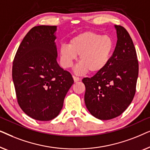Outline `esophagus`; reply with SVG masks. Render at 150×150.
Here are the masks:
<instances>
[{
    "label": "esophagus",
    "instance_id": "esophagus-1",
    "mask_svg": "<svg viewBox=\"0 0 150 150\" xmlns=\"http://www.w3.org/2000/svg\"><path fill=\"white\" fill-rule=\"evenodd\" d=\"M73 79H74V83H77L78 81H79L80 80H81L80 79V78L74 76H73Z\"/></svg>",
    "mask_w": 150,
    "mask_h": 150
}]
</instances>
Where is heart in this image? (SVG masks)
Masks as SVG:
<instances>
[{
    "instance_id": "obj_1",
    "label": "heart",
    "mask_w": 150,
    "mask_h": 150,
    "mask_svg": "<svg viewBox=\"0 0 150 150\" xmlns=\"http://www.w3.org/2000/svg\"><path fill=\"white\" fill-rule=\"evenodd\" d=\"M115 50L113 39L109 35L94 31H85L69 40V45L63 44L59 49L60 62L63 67L69 68L79 55L80 63L76 68L77 74L102 71L109 63Z\"/></svg>"
}]
</instances>
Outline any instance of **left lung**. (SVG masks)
Here are the masks:
<instances>
[{
    "label": "left lung",
    "mask_w": 150,
    "mask_h": 150,
    "mask_svg": "<svg viewBox=\"0 0 150 150\" xmlns=\"http://www.w3.org/2000/svg\"><path fill=\"white\" fill-rule=\"evenodd\" d=\"M117 41L107 66L91 78H85V102L90 113L101 120L120 116L132 102L136 91L139 63L128 31L115 25Z\"/></svg>",
    "instance_id": "left-lung-1"
}]
</instances>
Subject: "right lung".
I'll list each match as a JSON object with an SVG mask.
<instances>
[{"mask_svg": "<svg viewBox=\"0 0 150 150\" xmlns=\"http://www.w3.org/2000/svg\"><path fill=\"white\" fill-rule=\"evenodd\" d=\"M57 26L32 28L14 57L12 78L18 102L28 116L50 121L58 116L74 80L57 61Z\"/></svg>", "mask_w": 150, "mask_h": 150, "instance_id": "1", "label": "right lung"}]
</instances>
